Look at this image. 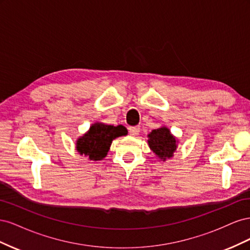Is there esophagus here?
<instances>
[{
	"label": "esophagus",
	"instance_id": "34e87169",
	"mask_svg": "<svg viewBox=\"0 0 250 250\" xmlns=\"http://www.w3.org/2000/svg\"><path fill=\"white\" fill-rule=\"evenodd\" d=\"M141 131V127L140 126H132L129 127V133L131 135H138Z\"/></svg>",
	"mask_w": 250,
	"mask_h": 250
}]
</instances>
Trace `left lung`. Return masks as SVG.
<instances>
[{
  "label": "left lung",
  "mask_w": 250,
  "mask_h": 250,
  "mask_svg": "<svg viewBox=\"0 0 250 250\" xmlns=\"http://www.w3.org/2000/svg\"><path fill=\"white\" fill-rule=\"evenodd\" d=\"M149 147L151 150L162 160L171 157L173 152L176 150V140L170 133L167 127H162L154 129L148 134Z\"/></svg>",
  "instance_id": "obj_1"
}]
</instances>
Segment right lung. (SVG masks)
Here are the masks:
<instances>
[{
  "mask_svg": "<svg viewBox=\"0 0 250 250\" xmlns=\"http://www.w3.org/2000/svg\"><path fill=\"white\" fill-rule=\"evenodd\" d=\"M127 129L122 126H111L102 123H95L89 130L77 141L76 148L82 155L88 156L90 161H101L106 156L113 139L122 137Z\"/></svg>",
  "mask_w": 250,
  "mask_h": 250,
  "instance_id": "1",
  "label": "right lung"
}]
</instances>
